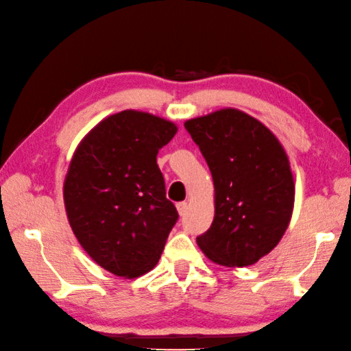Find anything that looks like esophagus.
Returning <instances> with one entry per match:
<instances>
[{"label": "esophagus", "instance_id": "obj_1", "mask_svg": "<svg viewBox=\"0 0 351 351\" xmlns=\"http://www.w3.org/2000/svg\"><path fill=\"white\" fill-rule=\"evenodd\" d=\"M176 206H177V211H179L180 216H185L186 215V210H188V204L186 202H179Z\"/></svg>", "mask_w": 351, "mask_h": 351}]
</instances>
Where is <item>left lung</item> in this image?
<instances>
[{
	"label": "left lung",
	"instance_id": "1",
	"mask_svg": "<svg viewBox=\"0 0 351 351\" xmlns=\"http://www.w3.org/2000/svg\"><path fill=\"white\" fill-rule=\"evenodd\" d=\"M185 128L215 183V219L197 245L221 266H252L291 222L295 186L288 154L266 125L238 108L188 119Z\"/></svg>",
	"mask_w": 351,
	"mask_h": 351
}]
</instances>
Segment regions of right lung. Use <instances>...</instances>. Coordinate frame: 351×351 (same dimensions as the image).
<instances>
[{
  "instance_id": "right-lung-1",
  "label": "right lung",
  "mask_w": 351,
  "mask_h": 351,
  "mask_svg": "<svg viewBox=\"0 0 351 351\" xmlns=\"http://www.w3.org/2000/svg\"><path fill=\"white\" fill-rule=\"evenodd\" d=\"M176 134L168 119L123 110L97 123L73 154L63 182L68 222L91 260L118 277L152 271L179 217L157 165Z\"/></svg>"
}]
</instances>
